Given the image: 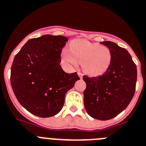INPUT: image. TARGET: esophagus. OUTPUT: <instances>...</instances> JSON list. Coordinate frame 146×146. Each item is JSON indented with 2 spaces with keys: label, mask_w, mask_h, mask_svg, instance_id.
<instances>
[{
  "label": "esophagus",
  "mask_w": 146,
  "mask_h": 146,
  "mask_svg": "<svg viewBox=\"0 0 146 146\" xmlns=\"http://www.w3.org/2000/svg\"><path fill=\"white\" fill-rule=\"evenodd\" d=\"M77 74H78V76H79V77H80V79H82V77H83V74H82V73H81V72H79L78 73H77Z\"/></svg>",
  "instance_id": "1"
}]
</instances>
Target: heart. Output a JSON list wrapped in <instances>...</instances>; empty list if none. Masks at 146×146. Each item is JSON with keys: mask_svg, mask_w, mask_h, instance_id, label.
<instances>
[{"mask_svg": "<svg viewBox=\"0 0 146 146\" xmlns=\"http://www.w3.org/2000/svg\"><path fill=\"white\" fill-rule=\"evenodd\" d=\"M62 56L74 66L78 65V61L81 62L83 70L93 76L100 75L106 72L112 59L111 52L108 47L83 39L73 41L70 45V50H63Z\"/></svg>", "mask_w": 146, "mask_h": 146, "instance_id": "obj_1", "label": "heart"}]
</instances>
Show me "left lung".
Instances as JSON below:
<instances>
[{"instance_id": "1", "label": "left lung", "mask_w": 146, "mask_h": 146, "mask_svg": "<svg viewBox=\"0 0 146 146\" xmlns=\"http://www.w3.org/2000/svg\"><path fill=\"white\" fill-rule=\"evenodd\" d=\"M110 49L112 59L109 68L101 76H84L86 83L84 105L93 118L109 120L126 109L135 91L137 67L125 48L111 41L101 42Z\"/></svg>"}]
</instances>
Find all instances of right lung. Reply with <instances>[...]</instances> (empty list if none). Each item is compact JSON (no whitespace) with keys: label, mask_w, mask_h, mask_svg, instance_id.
I'll return each mask as SVG.
<instances>
[{"label":"right lung","mask_w":146,"mask_h":146,"mask_svg":"<svg viewBox=\"0 0 146 146\" xmlns=\"http://www.w3.org/2000/svg\"><path fill=\"white\" fill-rule=\"evenodd\" d=\"M68 38L44 35L30 39L14 57L11 85L19 102L40 117H53L62 109L65 95L80 77L68 74L60 65Z\"/></svg>","instance_id":"right-lung-1"}]
</instances>
